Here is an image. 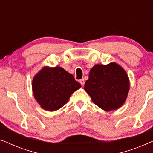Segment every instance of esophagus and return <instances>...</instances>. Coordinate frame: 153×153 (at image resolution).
Masks as SVG:
<instances>
[{
  "instance_id": "1",
  "label": "esophagus",
  "mask_w": 153,
  "mask_h": 153,
  "mask_svg": "<svg viewBox=\"0 0 153 153\" xmlns=\"http://www.w3.org/2000/svg\"><path fill=\"white\" fill-rule=\"evenodd\" d=\"M79 81V83H81V85H83L85 84V80L83 79H80V80Z\"/></svg>"
}]
</instances>
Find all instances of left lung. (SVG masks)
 Returning a JSON list of instances; mask_svg holds the SVG:
<instances>
[{
    "instance_id": "1",
    "label": "left lung",
    "mask_w": 153,
    "mask_h": 153,
    "mask_svg": "<svg viewBox=\"0 0 153 153\" xmlns=\"http://www.w3.org/2000/svg\"><path fill=\"white\" fill-rule=\"evenodd\" d=\"M84 89L96 105L108 111L124 104L129 89V79L125 71L115 62L95 65L90 71Z\"/></svg>"
}]
</instances>
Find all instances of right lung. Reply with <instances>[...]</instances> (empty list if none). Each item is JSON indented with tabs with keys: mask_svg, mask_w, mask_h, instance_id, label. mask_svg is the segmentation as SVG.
I'll return each instance as SVG.
<instances>
[{
	"mask_svg": "<svg viewBox=\"0 0 153 153\" xmlns=\"http://www.w3.org/2000/svg\"><path fill=\"white\" fill-rule=\"evenodd\" d=\"M81 87L72 74L62 68H44L33 80L35 100L42 108L54 111L63 106L71 95Z\"/></svg>",
	"mask_w": 153,
	"mask_h": 153,
	"instance_id": "1",
	"label": "right lung"
}]
</instances>
